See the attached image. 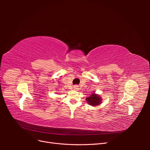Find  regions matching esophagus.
<instances>
[{
  "mask_svg": "<svg viewBox=\"0 0 150 150\" xmlns=\"http://www.w3.org/2000/svg\"><path fill=\"white\" fill-rule=\"evenodd\" d=\"M73 89L75 91H78L79 90V87L78 86H74L73 87Z\"/></svg>",
  "mask_w": 150,
  "mask_h": 150,
  "instance_id": "esophagus-1",
  "label": "esophagus"
}]
</instances>
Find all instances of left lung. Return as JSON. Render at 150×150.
Returning a JSON list of instances; mask_svg holds the SVG:
<instances>
[{
    "label": "left lung",
    "mask_w": 150,
    "mask_h": 150,
    "mask_svg": "<svg viewBox=\"0 0 150 150\" xmlns=\"http://www.w3.org/2000/svg\"><path fill=\"white\" fill-rule=\"evenodd\" d=\"M86 101L92 106H96L101 104L102 103V98L99 94H97L95 93L90 95V96L86 98Z\"/></svg>",
    "instance_id": "8db88e82"
}]
</instances>
